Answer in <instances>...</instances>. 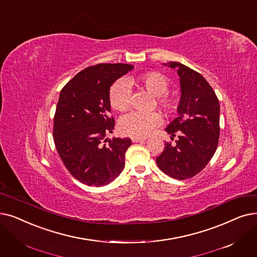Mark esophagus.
Returning <instances> with one entry per match:
<instances>
[{
    "label": "esophagus",
    "instance_id": "esophagus-1",
    "mask_svg": "<svg viewBox=\"0 0 257 257\" xmlns=\"http://www.w3.org/2000/svg\"><path fill=\"white\" fill-rule=\"evenodd\" d=\"M131 141H132L133 143H140V142H145V141H146V139H145V138L133 137V138H131Z\"/></svg>",
    "mask_w": 257,
    "mask_h": 257
}]
</instances>
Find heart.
I'll list each match as a JSON object with an SVG mask.
<instances>
[{"mask_svg": "<svg viewBox=\"0 0 257 257\" xmlns=\"http://www.w3.org/2000/svg\"><path fill=\"white\" fill-rule=\"evenodd\" d=\"M132 86L146 89L152 95L158 97V103L166 112H171L176 108L173 97L165 95L168 91L169 83L166 76L159 72H145L138 75H129L126 79L116 81L110 88L109 102L111 107L117 111H124L129 106V97ZM162 120L158 112L141 113L137 111L125 114L119 120V131L128 137H146Z\"/></svg>", "mask_w": 257, "mask_h": 257, "instance_id": "obj_1", "label": "heart"}]
</instances>
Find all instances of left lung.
Wrapping results in <instances>:
<instances>
[{"instance_id": "left-lung-1", "label": "left lung", "mask_w": 257, "mask_h": 257, "mask_svg": "<svg viewBox=\"0 0 257 257\" xmlns=\"http://www.w3.org/2000/svg\"><path fill=\"white\" fill-rule=\"evenodd\" d=\"M180 76L181 97L175 117L166 131L176 144L165 143L156 158L159 168L176 180H186L202 171L214 155L219 137V102L205 77L189 67L164 63Z\"/></svg>"}]
</instances>
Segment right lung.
I'll return each mask as SVG.
<instances>
[{
  "label": "right lung",
  "instance_id": "right-lung-1",
  "mask_svg": "<svg viewBox=\"0 0 257 257\" xmlns=\"http://www.w3.org/2000/svg\"><path fill=\"white\" fill-rule=\"evenodd\" d=\"M135 67L129 64H97L77 73L60 93L53 119V140L66 168L77 181L108 185L125 167L131 140L112 139L114 119L109 117L112 84Z\"/></svg>",
  "mask_w": 257,
  "mask_h": 257
}]
</instances>
